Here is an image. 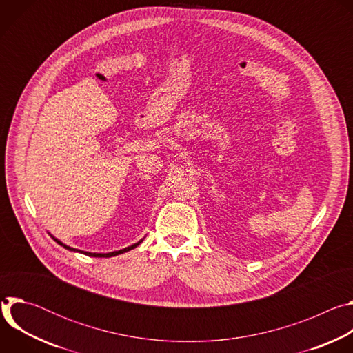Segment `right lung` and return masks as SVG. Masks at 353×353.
<instances>
[{"label": "right lung", "mask_w": 353, "mask_h": 353, "mask_svg": "<svg viewBox=\"0 0 353 353\" xmlns=\"http://www.w3.org/2000/svg\"><path fill=\"white\" fill-rule=\"evenodd\" d=\"M52 236L53 239H54V241H57L60 245H63L64 248H67V250H70V251H74V253H81V254H85V256H89V257H99V259H108V257H114V256H119V254H123V253H127V251H130V250H132V248H135V247H138L142 241H143V239H141L139 241H137V243H134V244H131V245H128V247H125V248H121V250H119V251H112V253H89V251H82V250H78V248H72V247H70V245H67V244H64L63 241H60L59 239H56L53 234H50Z\"/></svg>", "instance_id": "1"}]
</instances>
